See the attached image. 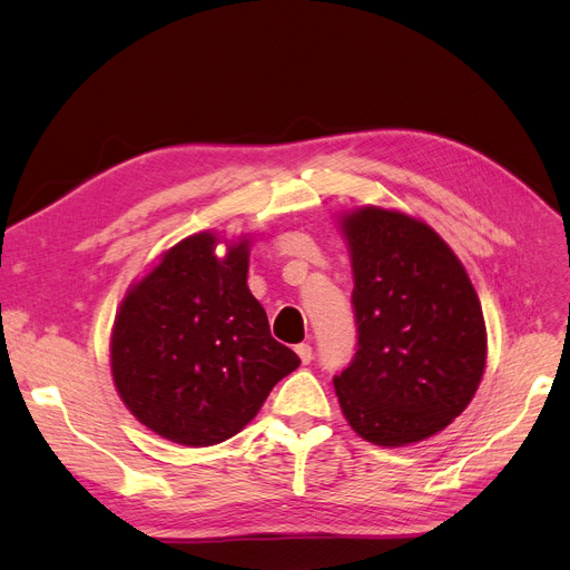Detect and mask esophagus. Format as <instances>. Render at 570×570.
<instances>
[{
	"label": "esophagus",
	"mask_w": 570,
	"mask_h": 570,
	"mask_svg": "<svg viewBox=\"0 0 570 570\" xmlns=\"http://www.w3.org/2000/svg\"><path fill=\"white\" fill-rule=\"evenodd\" d=\"M296 354H298V358H301V363H304V365H308L313 361V347L308 343L296 345Z\"/></svg>",
	"instance_id": "obj_1"
}]
</instances>
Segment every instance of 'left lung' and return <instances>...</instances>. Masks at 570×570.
I'll list each match as a JSON object with an SVG mask.
<instances>
[{
  "mask_svg": "<svg viewBox=\"0 0 570 570\" xmlns=\"http://www.w3.org/2000/svg\"><path fill=\"white\" fill-rule=\"evenodd\" d=\"M358 326L354 361L333 377L365 442H423L460 416L483 380L488 331L479 294L425 220L384 207L338 216Z\"/></svg>",
  "mask_w": 570,
  "mask_h": 570,
  "instance_id": "left-lung-1",
  "label": "left lung"
}]
</instances>
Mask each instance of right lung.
<instances>
[{"label":"right lung","instance_id":"right-lung-1","mask_svg":"<svg viewBox=\"0 0 570 570\" xmlns=\"http://www.w3.org/2000/svg\"><path fill=\"white\" fill-rule=\"evenodd\" d=\"M223 243L226 253L215 248ZM250 239L190 234L160 253L121 301L110 336L112 382L151 432L205 449L242 432L298 356L272 338L246 285Z\"/></svg>","mask_w":570,"mask_h":570}]
</instances>
